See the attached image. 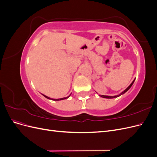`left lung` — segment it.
Wrapping results in <instances>:
<instances>
[{
	"instance_id": "1",
	"label": "left lung",
	"mask_w": 157,
	"mask_h": 157,
	"mask_svg": "<svg viewBox=\"0 0 157 157\" xmlns=\"http://www.w3.org/2000/svg\"><path fill=\"white\" fill-rule=\"evenodd\" d=\"M134 81H133L132 82V84L130 85V86H128L125 90H124V92H122L121 94H120L119 95H118V96H103V95H101V96H100L101 97H102V98H117V97H118V96H121V95L122 94H124L126 92H127L128 91V90H129L130 88H131V86H132V84H134Z\"/></svg>"
}]
</instances>
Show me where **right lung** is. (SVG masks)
Returning a JSON list of instances; mask_svg holds the SVG:
<instances>
[{
	"label": "right lung",
	"instance_id": "obj_1",
	"mask_svg": "<svg viewBox=\"0 0 157 157\" xmlns=\"http://www.w3.org/2000/svg\"><path fill=\"white\" fill-rule=\"evenodd\" d=\"M43 96L45 97V98H48V99H52V100H55V101H59V100H62V99H67V98H68L69 96H68V97H67V98H60V99H51V98H48V97H47V96H44V95H43Z\"/></svg>",
	"mask_w": 157,
	"mask_h": 157
}]
</instances>
